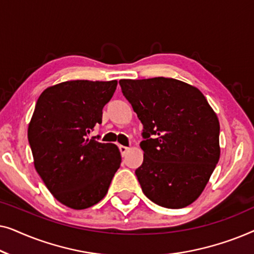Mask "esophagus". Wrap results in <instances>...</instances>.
<instances>
[{"label":"esophagus","instance_id":"1","mask_svg":"<svg viewBox=\"0 0 254 254\" xmlns=\"http://www.w3.org/2000/svg\"><path fill=\"white\" fill-rule=\"evenodd\" d=\"M119 150H120V152H121V156H126L127 155V152L129 151V148L128 147H125V145H119Z\"/></svg>","mask_w":254,"mask_h":254}]
</instances>
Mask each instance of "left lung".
I'll return each instance as SVG.
<instances>
[{"instance_id":"8db88e82","label":"left lung","mask_w":254,"mask_h":254,"mask_svg":"<svg viewBox=\"0 0 254 254\" xmlns=\"http://www.w3.org/2000/svg\"><path fill=\"white\" fill-rule=\"evenodd\" d=\"M143 125V163L136 175L144 195L178 209L193 203L220 159V123L195 86L175 78L120 79Z\"/></svg>"}]
</instances>
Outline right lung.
I'll return each instance as SVG.
<instances>
[{"instance_id": "1", "label": "right lung", "mask_w": 254, "mask_h": 254, "mask_svg": "<svg viewBox=\"0 0 254 254\" xmlns=\"http://www.w3.org/2000/svg\"><path fill=\"white\" fill-rule=\"evenodd\" d=\"M118 82L76 79L52 85L38 98L27 128L38 175L59 202L71 209L98 203L120 168L119 148L88 135Z\"/></svg>"}]
</instances>
